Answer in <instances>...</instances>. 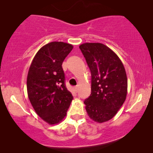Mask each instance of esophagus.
<instances>
[{"label":"esophagus","instance_id":"esophagus-1","mask_svg":"<svg viewBox=\"0 0 153 153\" xmlns=\"http://www.w3.org/2000/svg\"><path fill=\"white\" fill-rule=\"evenodd\" d=\"M78 90H79L78 86H75V87H74V91H75L78 92Z\"/></svg>","mask_w":153,"mask_h":153}]
</instances>
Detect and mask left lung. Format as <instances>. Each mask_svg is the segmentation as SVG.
<instances>
[{
	"label": "left lung",
	"mask_w": 153,
	"mask_h": 153,
	"mask_svg": "<svg viewBox=\"0 0 153 153\" xmlns=\"http://www.w3.org/2000/svg\"><path fill=\"white\" fill-rule=\"evenodd\" d=\"M91 72V94L85 100L88 116L97 123L114 118L125 101L127 78L118 56L101 43L79 46Z\"/></svg>",
	"instance_id": "obj_1"
}]
</instances>
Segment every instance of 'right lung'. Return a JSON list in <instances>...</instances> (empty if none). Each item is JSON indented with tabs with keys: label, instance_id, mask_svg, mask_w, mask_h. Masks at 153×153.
<instances>
[{
	"label": "right lung",
	"instance_id": "right-lung-1",
	"mask_svg": "<svg viewBox=\"0 0 153 153\" xmlns=\"http://www.w3.org/2000/svg\"><path fill=\"white\" fill-rule=\"evenodd\" d=\"M73 46L62 42L48 43L37 51L27 76L28 96L33 108L50 125L60 123L73 100L67 89L62 64Z\"/></svg>",
	"mask_w": 153,
	"mask_h": 153
}]
</instances>
